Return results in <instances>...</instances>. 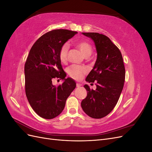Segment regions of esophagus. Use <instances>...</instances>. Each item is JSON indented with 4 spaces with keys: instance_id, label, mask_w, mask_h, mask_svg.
<instances>
[{
    "instance_id": "1",
    "label": "esophagus",
    "mask_w": 152,
    "mask_h": 152,
    "mask_svg": "<svg viewBox=\"0 0 152 152\" xmlns=\"http://www.w3.org/2000/svg\"><path fill=\"white\" fill-rule=\"evenodd\" d=\"M81 86H82V85H81L80 84H79V83H77V84H76L77 87H80Z\"/></svg>"
}]
</instances>
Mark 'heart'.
<instances>
[{
	"label": "heart",
	"instance_id": "heart-1",
	"mask_svg": "<svg viewBox=\"0 0 152 152\" xmlns=\"http://www.w3.org/2000/svg\"><path fill=\"white\" fill-rule=\"evenodd\" d=\"M75 45L85 56L87 57L90 56L92 53V47L88 42L82 40L76 42ZM68 49V44H64L61 47L60 50H59V58L61 63L65 64L67 62ZM87 68L86 67L79 65H72L70 67H68L66 70L68 75L72 79L76 80H81L87 73Z\"/></svg>",
	"mask_w": 152,
	"mask_h": 152
}]
</instances>
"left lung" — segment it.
Segmentation results:
<instances>
[{"mask_svg":"<svg viewBox=\"0 0 152 152\" xmlns=\"http://www.w3.org/2000/svg\"><path fill=\"white\" fill-rule=\"evenodd\" d=\"M82 34L94 40L97 59L86 77L89 83L96 82V89L84 86L87 94L81 107L87 115L102 118L112 111L120 98L125 81V67L120 50L108 37L96 32Z\"/></svg>","mask_w":152,"mask_h":152,"instance_id":"left-lung-1","label":"left lung"}]
</instances>
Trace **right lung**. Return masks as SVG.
Returning <instances> with one entry per match:
<instances>
[{
  "label": "right lung",
  "mask_w": 152,
  "mask_h": 152,
  "mask_svg": "<svg viewBox=\"0 0 152 152\" xmlns=\"http://www.w3.org/2000/svg\"><path fill=\"white\" fill-rule=\"evenodd\" d=\"M77 31L54 30L40 37L32 45L25 65V93L28 102L41 117L54 118L65 108L66 101L75 88V82L66 76L59 58L61 47ZM65 80L58 86L53 78Z\"/></svg>",
  "instance_id": "obj_1"
}]
</instances>
